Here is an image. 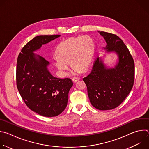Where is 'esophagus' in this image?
I'll use <instances>...</instances> for the list:
<instances>
[{
    "mask_svg": "<svg viewBox=\"0 0 149 149\" xmlns=\"http://www.w3.org/2000/svg\"><path fill=\"white\" fill-rule=\"evenodd\" d=\"M72 81H73V82H77V81L79 80V78H77V77H74V78H72Z\"/></svg>",
    "mask_w": 149,
    "mask_h": 149,
    "instance_id": "obj_1",
    "label": "esophagus"
}]
</instances>
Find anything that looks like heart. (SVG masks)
Masks as SVG:
<instances>
[{
	"mask_svg": "<svg viewBox=\"0 0 149 149\" xmlns=\"http://www.w3.org/2000/svg\"><path fill=\"white\" fill-rule=\"evenodd\" d=\"M95 50L93 39L87 35L70 38L58 45L56 55L53 58L55 67L62 75L68 74L70 62L74 66L73 72L78 74L86 70L92 61Z\"/></svg>",
	"mask_w": 149,
	"mask_h": 149,
	"instance_id": "obj_1",
	"label": "heart"
}]
</instances>
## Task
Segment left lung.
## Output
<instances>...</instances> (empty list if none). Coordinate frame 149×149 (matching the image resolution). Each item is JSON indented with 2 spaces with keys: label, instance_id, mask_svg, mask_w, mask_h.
<instances>
[{
  "label": "left lung",
  "instance_id": "obj_1",
  "mask_svg": "<svg viewBox=\"0 0 149 149\" xmlns=\"http://www.w3.org/2000/svg\"><path fill=\"white\" fill-rule=\"evenodd\" d=\"M105 40L107 52H114L118 62L114 68H107L99 58L95 60L91 72L83 78L93 107L100 110H112L120 105L130 93L134 81V62L116 35L99 32Z\"/></svg>",
  "mask_w": 149,
  "mask_h": 149
}]
</instances>
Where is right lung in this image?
Returning <instances> with one entry per match:
<instances>
[{"label": "right lung", "mask_w": 149, "mask_h": 149, "mask_svg": "<svg viewBox=\"0 0 149 149\" xmlns=\"http://www.w3.org/2000/svg\"><path fill=\"white\" fill-rule=\"evenodd\" d=\"M59 36L35 37L23 47L17 59L16 86L21 97L32 111L48 117L58 116L65 109L73 82L68 78L52 76L47 68L49 62L33 51Z\"/></svg>", "instance_id": "1"}]
</instances>
